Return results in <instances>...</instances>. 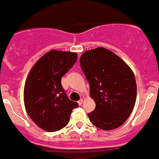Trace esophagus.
Wrapping results in <instances>:
<instances>
[{"label":"esophagus","mask_w":159,"mask_h":159,"mask_svg":"<svg viewBox=\"0 0 159 159\" xmlns=\"http://www.w3.org/2000/svg\"><path fill=\"white\" fill-rule=\"evenodd\" d=\"M83 102H84V101H83V99H80V101H78V104L80 106V105H82L83 104Z\"/></svg>","instance_id":"1"}]
</instances>
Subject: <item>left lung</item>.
<instances>
[{
  "label": "left lung",
  "mask_w": 159,
  "mask_h": 159,
  "mask_svg": "<svg viewBox=\"0 0 159 159\" xmlns=\"http://www.w3.org/2000/svg\"><path fill=\"white\" fill-rule=\"evenodd\" d=\"M80 66L96 108L88 113L94 125L110 130L122 125L136 99L135 75L122 59L103 47L84 52Z\"/></svg>",
  "instance_id": "left-lung-1"
}]
</instances>
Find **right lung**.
Wrapping results in <instances>:
<instances>
[{
    "mask_svg": "<svg viewBox=\"0 0 159 159\" xmlns=\"http://www.w3.org/2000/svg\"><path fill=\"white\" fill-rule=\"evenodd\" d=\"M77 54L52 50L31 68L24 86V104L29 116L46 131H57L68 124L79 104L69 100L61 84L75 65Z\"/></svg>",
    "mask_w": 159,
    "mask_h": 159,
    "instance_id": "1",
    "label": "right lung"
}]
</instances>
